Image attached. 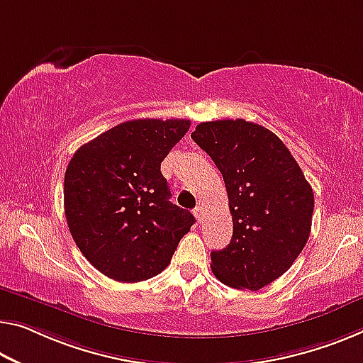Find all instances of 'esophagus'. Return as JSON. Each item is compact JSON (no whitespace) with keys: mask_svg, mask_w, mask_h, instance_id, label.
<instances>
[{"mask_svg":"<svg viewBox=\"0 0 363 363\" xmlns=\"http://www.w3.org/2000/svg\"><path fill=\"white\" fill-rule=\"evenodd\" d=\"M193 214H194V217H196L198 222L203 220V208H201V206H198V208H194Z\"/></svg>","mask_w":363,"mask_h":363,"instance_id":"esophagus-1","label":"esophagus"}]
</instances>
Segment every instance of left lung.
<instances>
[{
	"label": "left lung",
	"instance_id": "left-lung-1",
	"mask_svg": "<svg viewBox=\"0 0 363 363\" xmlns=\"http://www.w3.org/2000/svg\"><path fill=\"white\" fill-rule=\"evenodd\" d=\"M193 141L225 182L233 235L211 253L214 276L259 291L294 264L311 230L315 198L291 150L267 128L238 120L199 123Z\"/></svg>",
	"mask_w": 363,
	"mask_h": 363
}]
</instances>
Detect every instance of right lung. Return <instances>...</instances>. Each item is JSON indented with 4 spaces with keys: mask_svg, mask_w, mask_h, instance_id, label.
I'll return each instance as SVG.
<instances>
[{
    "mask_svg": "<svg viewBox=\"0 0 363 363\" xmlns=\"http://www.w3.org/2000/svg\"><path fill=\"white\" fill-rule=\"evenodd\" d=\"M189 120H131L76 150L65 174V214L89 263L118 282L170 264L194 217L170 203L160 164Z\"/></svg>",
    "mask_w": 363,
    "mask_h": 363,
    "instance_id": "1",
    "label": "right lung"
}]
</instances>
